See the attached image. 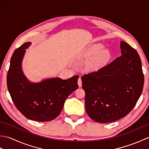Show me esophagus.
I'll return each mask as SVG.
<instances>
[{
	"label": "esophagus",
	"instance_id": "34e87169",
	"mask_svg": "<svg viewBox=\"0 0 149 149\" xmlns=\"http://www.w3.org/2000/svg\"><path fill=\"white\" fill-rule=\"evenodd\" d=\"M77 84L79 85V87H81L82 86V81H81V79L79 78L78 79V81H77Z\"/></svg>",
	"mask_w": 149,
	"mask_h": 149
}]
</instances>
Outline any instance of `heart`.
<instances>
[{
  "label": "heart",
  "instance_id": "heart-1",
  "mask_svg": "<svg viewBox=\"0 0 149 149\" xmlns=\"http://www.w3.org/2000/svg\"><path fill=\"white\" fill-rule=\"evenodd\" d=\"M104 46L101 44H95L91 47V48L88 50L87 52V56L88 57H91L94 55H97L91 59L88 63L87 67L91 70L97 69L100 66L104 64L108 61L110 58V52L107 49H104Z\"/></svg>",
  "mask_w": 149,
  "mask_h": 149
}]
</instances>
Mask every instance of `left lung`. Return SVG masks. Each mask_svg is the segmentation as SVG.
I'll return each instance as SVG.
<instances>
[{
    "label": "left lung",
    "mask_w": 149,
    "mask_h": 149,
    "mask_svg": "<svg viewBox=\"0 0 149 149\" xmlns=\"http://www.w3.org/2000/svg\"><path fill=\"white\" fill-rule=\"evenodd\" d=\"M120 49L121 56L81 77L86 112L97 122H112L128 115L143 91L140 56L126 42H121Z\"/></svg>",
    "instance_id": "1"
}]
</instances>
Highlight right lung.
Returning a JSON list of instances; mask_svg holds the SVG:
<instances>
[{
    "label": "right lung",
    "instance_id": "add662e5",
    "mask_svg": "<svg viewBox=\"0 0 149 149\" xmlns=\"http://www.w3.org/2000/svg\"><path fill=\"white\" fill-rule=\"evenodd\" d=\"M31 42L15 50L7 74L8 89L16 107L27 118L48 122L59 115L65 101L78 88L79 75L66 80L56 77L31 83L22 70V61Z\"/></svg>",
    "mask_w": 149,
    "mask_h": 149
}]
</instances>
